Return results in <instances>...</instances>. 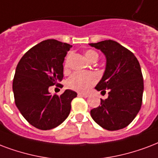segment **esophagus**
<instances>
[{
    "label": "esophagus",
    "instance_id": "obj_1",
    "mask_svg": "<svg viewBox=\"0 0 158 158\" xmlns=\"http://www.w3.org/2000/svg\"><path fill=\"white\" fill-rule=\"evenodd\" d=\"M78 95H79V96H81V97H84V98H87L88 96H89V94H85V93H79Z\"/></svg>",
    "mask_w": 158,
    "mask_h": 158
}]
</instances>
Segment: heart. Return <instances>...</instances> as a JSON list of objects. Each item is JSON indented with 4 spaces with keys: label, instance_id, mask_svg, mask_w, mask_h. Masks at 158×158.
<instances>
[{
    "label": "heart",
    "instance_id": "b5f03b06",
    "mask_svg": "<svg viewBox=\"0 0 158 158\" xmlns=\"http://www.w3.org/2000/svg\"><path fill=\"white\" fill-rule=\"evenodd\" d=\"M84 55L90 62L95 60H98V53L92 50H86ZM67 66H68V57L66 58L64 68H67ZM97 79H98L97 76L91 72H75L69 78L66 82V85L71 89L76 90V91H87L88 89H89V88L92 85L97 82Z\"/></svg>",
    "mask_w": 158,
    "mask_h": 158
}]
</instances>
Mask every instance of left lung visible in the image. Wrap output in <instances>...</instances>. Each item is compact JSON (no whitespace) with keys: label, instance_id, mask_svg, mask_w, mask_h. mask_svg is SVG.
Segmentation results:
<instances>
[{"label":"left lung","instance_id":"1","mask_svg":"<svg viewBox=\"0 0 158 158\" xmlns=\"http://www.w3.org/2000/svg\"><path fill=\"white\" fill-rule=\"evenodd\" d=\"M106 57L104 74L95 89H108V97L90 111L92 118L109 131L122 129L135 118L142 106L143 78L138 59L130 50L108 40L91 43Z\"/></svg>","mask_w":158,"mask_h":158}]
</instances>
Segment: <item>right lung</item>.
I'll return each mask as SVG.
<instances>
[{"instance_id":"right-lung-1","label":"right lung","mask_w":158,"mask_h":158,"mask_svg":"<svg viewBox=\"0 0 158 158\" xmlns=\"http://www.w3.org/2000/svg\"><path fill=\"white\" fill-rule=\"evenodd\" d=\"M71 47L46 40L30 49L16 66L12 85L15 105L36 128H55L70 113L71 101L77 93L66 89L60 96L52 95L49 88L63 79L64 60Z\"/></svg>"}]
</instances>
